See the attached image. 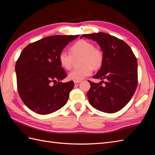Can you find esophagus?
<instances>
[{"label": "esophagus", "mask_w": 155, "mask_h": 155, "mask_svg": "<svg viewBox=\"0 0 155 155\" xmlns=\"http://www.w3.org/2000/svg\"><path fill=\"white\" fill-rule=\"evenodd\" d=\"M74 83H75V84H77V83H80V82H81V81H74Z\"/></svg>", "instance_id": "obj_1"}]
</instances>
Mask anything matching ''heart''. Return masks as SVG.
<instances>
[{
  "mask_svg": "<svg viewBox=\"0 0 155 155\" xmlns=\"http://www.w3.org/2000/svg\"><path fill=\"white\" fill-rule=\"evenodd\" d=\"M70 52L63 50L58 55L59 63L62 68L69 70L72 68L74 58L82 56L81 64L83 67L72 70L68 74V78L74 81H80L91 76L93 68H99L102 64L104 55L91 42L79 40L70 48Z\"/></svg>",
  "mask_w": 155,
  "mask_h": 155,
  "instance_id": "obj_1",
  "label": "heart"
}]
</instances>
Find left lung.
I'll list each match as a JSON object with an SVG mask.
<instances>
[{
  "instance_id": "1",
  "label": "left lung",
  "mask_w": 155,
  "mask_h": 155,
  "mask_svg": "<svg viewBox=\"0 0 155 155\" xmlns=\"http://www.w3.org/2000/svg\"><path fill=\"white\" fill-rule=\"evenodd\" d=\"M81 37L96 41L103 51L101 67L93 78L105 80L102 83L88 81L91 88L87 97L95 109L114 113L124 107L132 98L138 85L137 58L123 40L103 32L84 34Z\"/></svg>"
}]
</instances>
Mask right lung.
<instances>
[{
    "instance_id": "right-lung-1",
    "label": "right lung",
    "mask_w": 155,
    "mask_h": 155,
    "mask_svg": "<svg viewBox=\"0 0 155 155\" xmlns=\"http://www.w3.org/2000/svg\"><path fill=\"white\" fill-rule=\"evenodd\" d=\"M78 37H46L29 44L21 51L15 64L17 90L23 103L32 111L48 114L67 104L74 83L60 82L67 74L59 63L58 55Z\"/></svg>"
}]
</instances>
